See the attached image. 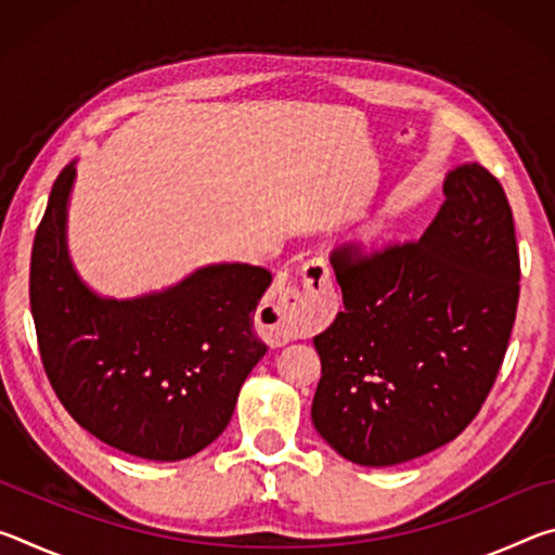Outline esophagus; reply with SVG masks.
I'll return each mask as SVG.
<instances>
[{
	"label": "esophagus",
	"instance_id": "esophagus-1",
	"mask_svg": "<svg viewBox=\"0 0 555 555\" xmlns=\"http://www.w3.org/2000/svg\"><path fill=\"white\" fill-rule=\"evenodd\" d=\"M300 269L306 274V291L284 286L264 306H259L257 327L271 345L296 340V337L325 325L335 313V294L327 284L321 261H308Z\"/></svg>",
	"mask_w": 555,
	"mask_h": 555
}]
</instances>
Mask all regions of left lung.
<instances>
[{
  "label": "left lung",
  "instance_id": "1",
  "mask_svg": "<svg viewBox=\"0 0 555 555\" xmlns=\"http://www.w3.org/2000/svg\"><path fill=\"white\" fill-rule=\"evenodd\" d=\"M418 242L333 249L343 311L313 337L311 418L350 463L391 467L463 434L490 393L519 300L512 208L480 164H457Z\"/></svg>",
  "mask_w": 555,
  "mask_h": 555
}]
</instances>
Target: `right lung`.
Listing matches in <instances>:
<instances>
[{"label": "right lung", "mask_w": 555, "mask_h": 555, "mask_svg": "<svg viewBox=\"0 0 555 555\" xmlns=\"http://www.w3.org/2000/svg\"><path fill=\"white\" fill-rule=\"evenodd\" d=\"M70 162L55 178L31 251V315L51 387L102 443L176 463L228 428L269 347L255 313L271 274L240 261L198 267L134 298L102 296L68 249Z\"/></svg>", "instance_id": "add662e5"}]
</instances>
